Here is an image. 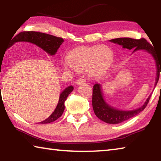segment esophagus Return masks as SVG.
Returning <instances> with one entry per match:
<instances>
[{"instance_id":"1","label":"esophagus","mask_w":161,"mask_h":161,"mask_svg":"<svg viewBox=\"0 0 161 161\" xmlns=\"http://www.w3.org/2000/svg\"><path fill=\"white\" fill-rule=\"evenodd\" d=\"M85 82H86V80L83 78H79L77 80V84H78V85H80V84H84Z\"/></svg>"}]
</instances>
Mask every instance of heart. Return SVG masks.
Here are the masks:
<instances>
[{
  "mask_svg": "<svg viewBox=\"0 0 161 161\" xmlns=\"http://www.w3.org/2000/svg\"><path fill=\"white\" fill-rule=\"evenodd\" d=\"M112 52L106 46L81 47L75 49L68 54L69 62H65L66 69L85 70L91 77L102 74L112 62Z\"/></svg>",
  "mask_w": 161,
  "mask_h": 161,
  "instance_id": "obj_1",
  "label": "heart"
}]
</instances>
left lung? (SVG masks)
<instances>
[{"label":"left lung","instance_id":"8db88e82","mask_svg":"<svg viewBox=\"0 0 161 161\" xmlns=\"http://www.w3.org/2000/svg\"><path fill=\"white\" fill-rule=\"evenodd\" d=\"M110 41L119 45H121L124 48L129 49V50H131V49L134 48L133 52L138 50H144L150 54H151L154 59L156 60L158 69L156 81V86L159 80L160 69L161 75V62H160L158 58L154 47L148 42H147L146 39L141 38V39L137 40L132 39V38L129 37H121L112 39ZM151 96V94L148 97L142 107L137 108V109L132 111H121L116 109V108H113L112 107H110L109 105L105 102L102 96L101 85L99 84H95L93 86V93H92V107H93L95 115L102 121L108 124H119L132 118V117L141 112L146 107Z\"/></svg>","mask_w":161,"mask_h":161}]
</instances>
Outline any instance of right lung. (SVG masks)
I'll use <instances>...</instances> for the list:
<instances>
[{"label": "right lung", "mask_w": 161, "mask_h": 161, "mask_svg": "<svg viewBox=\"0 0 161 161\" xmlns=\"http://www.w3.org/2000/svg\"><path fill=\"white\" fill-rule=\"evenodd\" d=\"M12 40L13 41L10 45H13L16 42H29L37 45L38 47L42 48L43 50L50 54V55H54L62 44V42H64V40L62 37H58L54 36V35L34 31L20 32ZM10 45L9 47H10ZM73 89L74 88L72 86H69L62 92L60 96H59L58 106L53 111V113L47 119L40 122L39 124L51 123V122L54 121L55 120L59 119L62 115L64 110V102L66 101L68 95L73 91Z\"/></svg>", "instance_id": "right-lung-1"}]
</instances>
